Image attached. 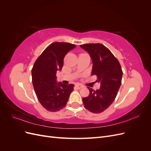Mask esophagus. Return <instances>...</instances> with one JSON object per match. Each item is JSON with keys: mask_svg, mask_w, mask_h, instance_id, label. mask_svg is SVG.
<instances>
[{"mask_svg": "<svg viewBox=\"0 0 151 151\" xmlns=\"http://www.w3.org/2000/svg\"><path fill=\"white\" fill-rule=\"evenodd\" d=\"M75 87H76V88L77 89H80L83 88V85H81V84H76Z\"/></svg>", "mask_w": 151, "mask_h": 151, "instance_id": "obj_1", "label": "esophagus"}]
</instances>
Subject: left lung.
I'll use <instances>...</instances> for the list:
<instances>
[{
  "label": "left lung",
  "instance_id": "1",
  "mask_svg": "<svg viewBox=\"0 0 151 151\" xmlns=\"http://www.w3.org/2000/svg\"><path fill=\"white\" fill-rule=\"evenodd\" d=\"M80 47L89 53L93 63L91 74L96 76V81L101 84L96 91L88 87L89 95L83 98L84 107L94 113H101L116 96L122 84V67L110 50L102 44L88 43Z\"/></svg>",
  "mask_w": 151,
  "mask_h": 151
}]
</instances>
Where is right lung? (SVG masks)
<instances>
[{
  "mask_svg": "<svg viewBox=\"0 0 151 151\" xmlns=\"http://www.w3.org/2000/svg\"><path fill=\"white\" fill-rule=\"evenodd\" d=\"M76 45L54 42L45 49L36 59L32 68V82L40 103L48 111L55 112L63 109L74 90V85L57 83L56 74L63 65L67 53Z\"/></svg>",
  "mask_w": 151,
  "mask_h": 151,
  "instance_id": "1",
  "label": "right lung"
}]
</instances>
